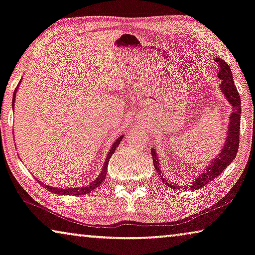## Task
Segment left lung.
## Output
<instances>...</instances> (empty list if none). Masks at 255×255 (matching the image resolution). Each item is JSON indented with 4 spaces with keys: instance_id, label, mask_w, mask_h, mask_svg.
I'll return each mask as SVG.
<instances>
[{
    "instance_id": "obj_1",
    "label": "left lung",
    "mask_w": 255,
    "mask_h": 255,
    "mask_svg": "<svg viewBox=\"0 0 255 255\" xmlns=\"http://www.w3.org/2000/svg\"><path fill=\"white\" fill-rule=\"evenodd\" d=\"M216 62L219 63L220 69L218 77L221 79V91L224 93L226 98H227L228 102L232 104L233 107V113L230 115L229 119V127H228V135H227V140L224 145V147L221 148L220 154L218 155L215 160H212L210 162V165L208 168H205L204 172L199 177V178L195 179V181L192 185H189L188 188H192L195 191V189H200L203 186L208 185L211 183L212 180H215L220 173L224 171V169L229 163L233 162V160L236 157L237 151H238V145H240V128H241V96L238 94L237 88L235 86V83L233 80V74L232 70H230L229 64L226 63L224 60L219 58L216 59ZM151 154L153 159V163H154V168L157 172V175L160 176V178L164 181L169 187L175 188L176 185H171L167 178H163L162 173H161L159 169V160H157V155L155 154V148L151 149ZM181 187H186V186H181ZM178 186V189L181 188ZM177 188V187H176Z\"/></svg>"
}]
</instances>
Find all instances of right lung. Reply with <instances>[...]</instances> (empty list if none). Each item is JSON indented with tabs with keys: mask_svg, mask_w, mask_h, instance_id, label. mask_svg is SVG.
Returning a JSON list of instances; mask_svg holds the SVG:
<instances>
[{
	"mask_svg": "<svg viewBox=\"0 0 255 255\" xmlns=\"http://www.w3.org/2000/svg\"><path fill=\"white\" fill-rule=\"evenodd\" d=\"M15 91H17V88H15ZM14 96H15V92L13 94V102L14 103ZM124 138V136H120L118 139L116 140L115 143H113L112 147L110 149V152L108 153V156H107V160H106V163H104V168L103 170L101 171L100 176L96 178L94 181H93L92 184H90L88 186H83V187H77V188H53L51 187V186H47V185H44V187H45L46 189H48V191L54 193V194H66V195H83V194H87L90 193L91 191H93V189H95L96 187H99V186L103 183V180L107 178V171H108V163H109V160H110V157L112 156L113 152L116 151V148L118 147V145L120 144L121 139Z\"/></svg>",
	"mask_w": 255,
	"mask_h": 255,
	"instance_id": "obj_1",
	"label": "right lung"
}]
</instances>
